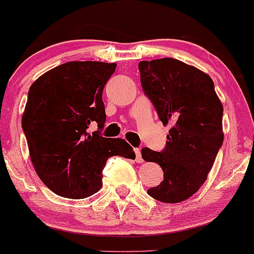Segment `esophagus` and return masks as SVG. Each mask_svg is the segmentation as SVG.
<instances>
[{"mask_svg":"<svg viewBox=\"0 0 254 254\" xmlns=\"http://www.w3.org/2000/svg\"><path fill=\"white\" fill-rule=\"evenodd\" d=\"M135 154H136V161H137V163H141V161H143V159H142V155H141V149L140 148H135Z\"/></svg>","mask_w":254,"mask_h":254,"instance_id":"1","label":"esophagus"}]
</instances>
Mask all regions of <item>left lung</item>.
Here are the masks:
<instances>
[{"instance_id":"obj_1","label":"left lung","mask_w":254,"mask_h":254,"mask_svg":"<svg viewBox=\"0 0 254 254\" xmlns=\"http://www.w3.org/2000/svg\"><path fill=\"white\" fill-rule=\"evenodd\" d=\"M144 94L164 125L171 124L165 148H142L164 181L147 193L161 202L176 204L199 190L223 143V106L208 74L182 61L163 58L138 64Z\"/></svg>"}]
</instances>
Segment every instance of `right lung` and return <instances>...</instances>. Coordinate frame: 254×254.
Returning a JSON list of instances; mask_svg holds the SVG:
<instances>
[{
  "instance_id": "obj_1",
  "label": "right lung",
  "mask_w": 254,
  "mask_h": 254,
  "mask_svg": "<svg viewBox=\"0 0 254 254\" xmlns=\"http://www.w3.org/2000/svg\"><path fill=\"white\" fill-rule=\"evenodd\" d=\"M116 64L71 61L50 69L30 86L21 118L30 157L42 182L69 199H84L102 186L110 157L135 159L123 138L101 136L104 88ZM91 125L98 130L88 132Z\"/></svg>"
}]
</instances>
